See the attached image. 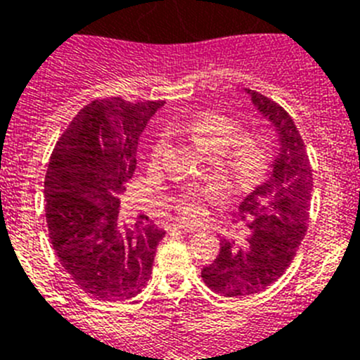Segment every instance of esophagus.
I'll list each match as a JSON object with an SVG mask.
<instances>
[{
  "mask_svg": "<svg viewBox=\"0 0 360 360\" xmlns=\"http://www.w3.org/2000/svg\"><path fill=\"white\" fill-rule=\"evenodd\" d=\"M174 229H180V231L184 232H195L198 231V227L196 225H189V224H182V221H178V224H173Z\"/></svg>",
  "mask_w": 360,
  "mask_h": 360,
  "instance_id": "esophagus-1",
  "label": "esophagus"
}]
</instances>
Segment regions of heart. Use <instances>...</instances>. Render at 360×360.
Instances as JSON below:
<instances>
[{"label": "heart", "instance_id": "1", "mask_svg": "<svg viewBox=\"0 0 360 360\" xmlns=\"http://www.w3.org/2000/svg\"><path fill=\"white\" fill-rule=\"evenodd\" d=\"M169 131L182 133L205 155L224 153L225 171L240 186H250L262 176L266 165V153L252 136L240 135V126L232 119L214 111H200L186 122H173ZM167 148V139L158 136L151 149V158L158 160ZM221 198V189L207 186L203 189L184 191L174 200V205L187 218H198L203 212V203Z\"/></svg>", "mask_w": 360, "mask_h": 360}]
</instances>
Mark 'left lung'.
Wrapping results in <instances>:
<instances>
[{
	"label": "left lung",
	"mask_w": 360,
	"mask_h": 360,
	"mask_svg": "<svg viewBox=\"0 0 360 360\" xmlns=\"http://www.w3.org/2000/svg\"><path fill=\"white\" fill-rule=\"evenodd\" d=\"M245 91L274 126L279 151L265 182L238 205L236 218L250 234L241 243L221 240L216 259L202 270L205 285L225 297L256 295L281 278L307 234L314 189L307 146L292 117L259 91Z\"/></svg>",
	"instance_id": "1"
}]
</instances>
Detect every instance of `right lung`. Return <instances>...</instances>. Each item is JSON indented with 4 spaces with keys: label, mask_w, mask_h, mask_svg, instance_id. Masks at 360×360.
I'll list each match as a JSON object with an SVG mask.
<instances>
[{
    "label": "right lung",
    "mask_w": 360,
    "mask_h": 360,
    "mask_svg": "<svg viewBox=\"0 0 360 360\" xmlns=\"http://www.w3.org/2000/svg\"><path fill=\"white\" fill-rule=\"evenodd\" d=\"M164 101L97 98L57 141L44 176V212L52 247L70 279L103 301L135 297L146 287L157 225L120 227L119 196L136 169L139 136Z\"/></svg>",
    "instance_id": "1"
}]
</instances>
